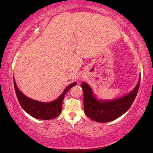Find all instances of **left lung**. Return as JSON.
<instances>
[{
	"label": "left lung",
	"mask_w": 153,
	"mask_h": 153,
	"mask_svg": "<svg viewBox=\"0 0 153 153\" xmlns=\"http://www.w3.org/2000/svg\"><path fill=\"white\" fill-rule=\"evenodd\" d=\"M140 79L132 91L124 97L112 100H99L95 98L92 89L86 82H82L84 113L97 122L106 123L116 120L128 111L138 93Z\"/></svg>",
	"instance_id": "1"
}]
</instances>
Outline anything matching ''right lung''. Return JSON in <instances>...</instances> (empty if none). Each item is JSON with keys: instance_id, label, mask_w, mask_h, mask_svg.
<instances>
[{"instance_id": "right-lung-1", "label": "right lung", "mask_w": 153, "mask_h": 153, "mask_svg": "<svg viewBox=\"0 0 153 153\" xmlns=\"http://www.w3.org/2000/svg\"><path fill=\"white\" fill-rule=\"evenodd\" d=\"M13 81L15 90L18 101L23 109L33 117L45 120H52L60 115L65 95L67 93V90H69L77 84V82H76L67 86L65 89L63 94L54 101L50 102H42L27 97L17 88L16 83L15 82L14 77Z\"/></svg>"}]
</instances>
